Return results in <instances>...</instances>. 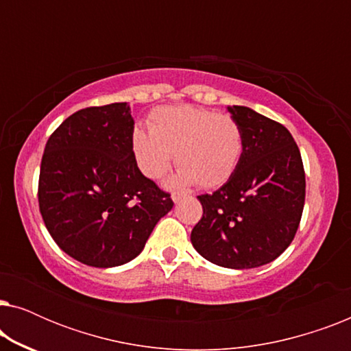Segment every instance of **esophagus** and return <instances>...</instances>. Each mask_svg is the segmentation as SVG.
Listing matches in <instances>:
<instances>
[{
    "mask_svg": "<svg viewBox=\"0 0 351 351\" xmlns=\"http://www.w3.org/2000/svg\"><path fill=\"white\" fill-rule=\"evenodd\" d=\"M171 198H172V201H174V203H179L182 198H185V193H184V191H174V193L171 195Z\"/></svg>",
    "mask_w": 351,
    "mask_h": 351,
    "instance_id": "1",
    "label": "esophagus"
}]
</instances>
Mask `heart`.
<instances>
[{"label": "heart", "mask_w": 351, "mask_h": 351, "mask_svg": "<svg viewBox=\"0 0 351 351\" xmlns=\"http://www.w3.org/2000/svg\"><path fill=\"white\" fill-rule=\"evenodd\" d=\"M148 131L136 129L131 138L134 161L147 179L158 180L176 155L172 184H198L201 189L223 185L238 169L244 152L241 124L214 110L176 105L155 108Z\"/></svg>", "instance_id": "obj_1"}]
</instances>
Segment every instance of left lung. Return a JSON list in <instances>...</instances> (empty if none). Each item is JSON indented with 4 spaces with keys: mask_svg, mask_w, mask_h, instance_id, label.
Returning <instances> with one entry per match:
<instances>
[{
    "mask_svg": "<svg viewBox=\"0 0 351 351\" xmlns=\"http://www.w3.org/2000/svg\"><path fill=\"white\" fill-rule=\"evenodd\" d=\"M241 124L244 152L238 169L219 190L199 195L203 217L191 244L225 268H256L292 243L305 203L299 147L282 124L247 107H228Z\"/></svg>",
    "mask_w": 351,
    "mask_h": 351,
    "instance_id": "obj_1",
    "label": "left lung"
}]
</instances>
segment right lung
Wrapping results in <instances>:
<instances>
[{"label": "right lung", "instance_id": "obj_1", "mask_svg": "<svg viewBox=\"0 0 351 351\" xmlns=\"http://www.w3.org/2000/svg\"><path fill=\"white\" fill-rule=\"evenodd\" d=\"M132 134L131 108L118 102L73 113L46 143L40 213L57 246L89 267L136 258L174 206L169 193L138 171Z\"/></svg>", "mask_w": 351, "mask_h": 351}]
</instances>
